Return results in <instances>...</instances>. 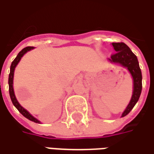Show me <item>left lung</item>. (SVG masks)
Instances as JSON below:
<instances>
[{
	"mask_svg": "<svg viewBox=\"0 0 154 154\" xmlns=\"http://www.w3.org/2000/svg\"><path fill=\"white\" fill-rule=\"evenodd\" d=\"M112 45L116 51V53L111 55V58L109 59L111 62L117 64H121V66H125L128 69L130 73L133 77V94L130 101L128 106L126 107L125 111L123 112L121 117L125 116L128 115L130 111L133 109L135 104L138 101L139 97L142 93V72L139 66L138 60L134 53L130 50V48L125 43L119 42V43H112Z\"/></svg>",
	"mask_w": 154,
	"mask_h": 154,
	"instance_id": "8db88e82",
	"label": "left lung"
}]
</instances>
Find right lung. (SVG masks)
Returning <instances> with one entry per match:
<instances>
[{
	"label": "right lung",
	"mask_w": 154,
	"mask_h": 154,
	"mask_svg": "<svg viewBox=\"0 0 154 154\" xmlns=\"http://www.w3.org/2000/svg\"><path fill=\"white\" fill-rule=\"evenodd\" d=\"M33 49V46H28L24 48V49H23L22 51H20L19 53H18V55H17V57H16L14 60L11 62V68H10V74H9V78H8V84H9V94H10V97H11V102L13 103V105L15 106L17 109V110L19 111L23 116L24 117H26L27 119H29V121H32L33 122H35V123H39V121H38L36 118H34V117L32 116V115H30L26 109H25L24 108H23L21 105L19 104V103L17 102V100L16 99L15 94H14V91H13V75H14V70H15L16 66L17 65V63L19 62V60L22 58V56L24 55L26 52H28L30 50H32Z\"/></svg>",
	"instance_id": "obj_1"
}]
</instances>
